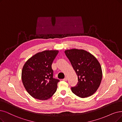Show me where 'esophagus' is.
Returning a JSON list of instances; mask_svg holds the SVG:
<instances>
[{"mask_svg":"<svg viewBox=\"0 0 122 122\" xmlns=\"http://www.w3.org/2000/svg\"><path fill=\"white\" fill-rule=\"evenodd\" d=\"M62 80L64 81H66L67 80V77H65V79H64Z\"/></svg>","mask_w":122,"mask_h":122,"instance_id":"obj_1","label":"esophagus"}]
</instances>
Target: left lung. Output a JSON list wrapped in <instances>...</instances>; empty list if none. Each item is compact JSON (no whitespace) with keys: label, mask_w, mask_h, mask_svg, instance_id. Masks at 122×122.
Instances as JSON below:
<instances>
[{"label":"left lung","mask_w":122,"mask_h":122,"mask_svg":"<svg viewBox=\"0 0 122 122\" xmlns=\"http://www.w3.org/2000/svg\"><path fill=\"white\" fill-rule=\"evenodd\" d=\"M65 52L78 78L76 86L71 87L72 92L82 98L93 95L99 88L103 76L98 61L91 53L83 50L74 48Z\"/></svg>","instance_id":"obj_1"}]
</instances>
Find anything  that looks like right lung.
Returning a JSON list of instances; mask_svg holds the SVG:
<instances>
[{"mask_svg": "<svg viewBox=\"0 0 122 122\" xmlns=\"http://www.w3.org/2000/svg\"><path fill=\"white\" fill-rule=\"evenodd\" d=\"M58 53L56 50L38 52L24 65L22 81L28 93L33 98L46 100L56 92L60 80L53 77L51 65Z\"/></svg>", "mask_w": 122, "mask_h": 122, "instance_id": "1", "label": "right lung"}]
</instances>
